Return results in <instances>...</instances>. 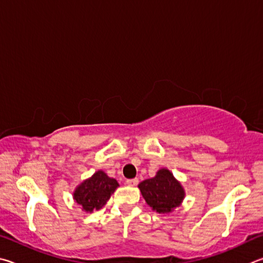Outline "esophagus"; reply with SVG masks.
<instances>
[{
	"label": "esophagus",
	"instance_id": "obj_1",
	"mask_svg": "<svg viewBox=\"0 0 263 263\" xmlns=\"http://www.w3.org/2000/svg\"><path fill=\"white\" fill-rule=\"evenodd\" d=\"M126 183H127L128 186L134 187V186L137 185V183H139V179H137V178H135V179H128V180H126Z\"/></svg>",
	"mask_w": 263,
	"mask_h": 263
}]
</instances>
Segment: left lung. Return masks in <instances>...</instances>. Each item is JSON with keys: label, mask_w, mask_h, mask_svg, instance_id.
I'll return each instance as SVG.
<instances>
[{"label": "left lung", "mask_w": 263, "mask_h": 263, "mask_svg": "<svg viewBox=\"0 0 263 263\" xmlns=\"http://www.w3.org/2000/svg\"><path fill=\"white\" fill-rule=\"evenodd\" d=\"M139 188L146 203L159 214L171 213L185 196L181 185L166 168L159 170L155 178L142 181Z\"/></svg>", "instance_id": "left-lung-1"}]
</instances>
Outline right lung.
I'll return each mask as SVG.
<instances>
[{
	"label": "right lung",
	"mask_w": 263,
	"mask_h": 263,
	"mask_svg": "<svg viewBox=\"0 0 263 263\" xmlns=\"http://www.w3.org/2000/svg\"><path fill=\"white\" fill-rule=\"evenodd\" d=\"M118 187L119 183L115 179L108 178L103 171H98L76 188L73 199L85 211L92 213L103 208Z\"/></svg>",
	"instance_id": "obj_1"
}]
</instances>
